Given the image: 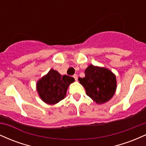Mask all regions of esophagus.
I'll list each match as a JSON object with an SVG mask.
<instances>
[{"label": "esophagus", "instance_id": "1", "mask_svg": "<svg viewBox=\"0 0 146 146\" xmlns=\"http://www.w3.org/2000/svg\"><path fill=\"white\" fill-rule=\"evenodd\" d=\"M73 78H75V80H76V81H78V75H77V74H75L74 75H73Z\"/></svg>", "mask_w": 146, "mask_h": 146}]
</instances>
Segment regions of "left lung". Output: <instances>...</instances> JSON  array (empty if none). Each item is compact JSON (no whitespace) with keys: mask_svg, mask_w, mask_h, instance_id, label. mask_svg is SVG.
Returning a JSON list of instances; mask_svg holds the SVG:
<instances>
[{"mask_svg":"<svg viewBox=\"0 0 146 146\" xmlns=\"http://www.w3.org/2000/svg\"><path fill=\"white\" fill-rule=\"evenodd\" d=\"M86 95L98 104L108 102L117 89L116 76L105 67L90 64L85 70V77L78 79Z\"/></svg>","mask_w":146,"mask_h":146,"instance_id":"obj_1","label":"left lung"}]
</instances>
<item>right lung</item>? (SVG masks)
I'll return each mask as SVG.
<instances>
[{
	"instance_id": "1",
	"label": "right lung",
	"mask_w": 146,
	"mask_h": 146,
	"mask_svg": "<svg viewBox=\"0 0 146 146\" xmlns=\"http://www.w3.org/2000/svg\"><path fill=\"white\" fill-rule=\"evenodd\" d=\"M75 79L68 75H62L56 70L51 68L47 74L38 80L36 89L38 95L44 103L55 105L64 99L66 91Z\"/></svg>"
}]
</instances>
